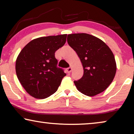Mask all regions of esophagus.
Wrapping results in <instances>:
<instances>
[{
	"mask_svg": "<svg viewBox=\"0 0 134 134\" xmlns=\"http://www.w3.org/2000/svg\"><path fill=\"white\" fill-rule=\"evenodd\" d=\"M72 68L71 67H69V68H68L66 69V72L68 73V74H70L71 71H72Z\"/></svg>",
	"mask_w": 134,
	"mask_h": 134,
	"instance_id": "1",
	"label": "esophagus"
}]
</instances>
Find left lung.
I'll return each instance as SVG.
<instances>
[{
  "label": "left lung",
  "instance_id": "left-lung-1",
  "mask_svg": "<svg viewBox=\"0 0 134 134\" xmlns=\"http://www.w3.org/2000/svg\"><path fill=\"white\" fill-rule=\"evenodd\" d=\"M68 37V43L76 51L83 68L82 77L74 82L77 89L88 96L103 92L116 74L112 51L103 41L91 35L73 34Z\"/></svg>",
  "mask_w": 134,
  "mask_h": 134
}]
</instances>
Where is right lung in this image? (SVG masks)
Segmentation results:
<instances>
[{
    "instance_id": "1",
    "label": "right lung",
    "mask_w": 134,
    "mask_h": 134,
    "mask_svg": "<svg viewBox=\"0 0 134 134\" xmlns=\"http://www.w3.org/2000/svg\"><path fill=\"white\" fill-rule=\"evenodd\" d=\"M66 34L40 37L29 42L18 55L16 72L25 90L36 99L55 93L66 74L57 67L55 53L65 44Z\"/></svg>"
}]
</instances>
